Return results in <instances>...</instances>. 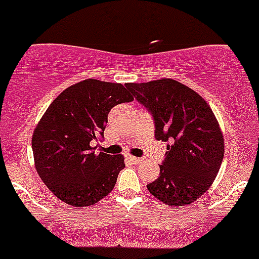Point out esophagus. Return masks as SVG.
<instances>
[{
  "mask_svg": "<svg viewBox=\"0 0 259 259\" xmlns=\"http://www.w3.org/2000/svg\"><path fill=\"white\" fill-rule=\"evenodd\" d=\"M127 159H128L132 164H141V162L143 161L141 158H137V156H133V155H128L127 156Z\"/></svg>",
  "mask_w": 259,
  "mask_h": 259,
  "instance_id": "1",
  "label": "esophagus"
}]
</instances>
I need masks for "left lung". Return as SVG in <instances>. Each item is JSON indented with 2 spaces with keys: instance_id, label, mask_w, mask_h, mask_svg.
<instances>
[{
  "instance_id": "left-lung-1",
  "label": "left lung",
  "mask_w": 259,
  "mask_h": 259,
  "mask_svg": "<svg viewBox=\"0 0 259 259\" xmlns=\"http://www.w3.org/2000/svg\"><path fill=\"white\" fill-rule=\"evenodd\" d=\"M152 112L156 141L168 142L160 175L148 191L168 207L191 204L213 185L224 158V136L210 106L170 78L126 84Z\"/></svg>"
}]
</instances>
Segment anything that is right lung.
I'll return each mask as SVG.
<instances>
[{
  "label": "right lung",
  "mask_w": 259,
  "mask_h": 259,
  "mask_svg": "<svg viewBox=\"0 0 259 259\" xmlns=\"http://www.w3.org/2000/svg\"><path fill=\"white\" fill-rule=\"evenodd\" d=\"M132 94L121 83L85 79L65 89L48 107L31 137L40 179L57 198L88 207L115 187L124 167L122 154H95L92 141L104 137L107 115Z\"/></svg>",
  "instance_id": "add662e5"
}]
</instances>
